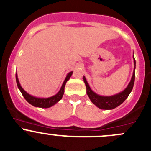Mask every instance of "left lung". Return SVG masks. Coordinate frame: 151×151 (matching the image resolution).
<instances>
[{
  "label": "left lung",
  "mask_w": 151,
  "mask_h": 151,
  "mask_svg": "<svg viewBox=\"0 0 151 151\" xmlns=\"http://www.w3.org/2000/svg\"><path fill=\"white\" fill-rule=\"evenodd\" d=\"M133 58L134 63V68L133 74H132L130 83H129L128 86L123 90L122 92L115 94V95L110 96H103L98 95V94L96 93L94 91L91 90L88 82H87L86 79H85V76L83 77V80H84L85 86H86L87 94H88V97L90 98L93 104H94L97 107L101 109H115V107L118 106L119 105H121L126 99V98L129 96V95L132 92V89H133L134 83L135 80L134 71L135 67H136V61H135L134 57H133Z\"/></svg>",
  "instance_id": "left-lung-1"
}]
</instances>
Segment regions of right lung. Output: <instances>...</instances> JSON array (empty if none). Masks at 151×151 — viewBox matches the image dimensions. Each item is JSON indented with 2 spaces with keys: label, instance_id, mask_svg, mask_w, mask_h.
Returning <instances> with one entry per match:
<instances>
[{
  "label": "right lung",
  "instance_id": "add662e5",
  "mask_svg": "<svg viewBox=\"0 0 151 151\" xmlns=\"http://www.w3.org/2000/svg\"><path fill=\"white\" fill-rule=\"evenodd\" d=\"M73 71L68 73V74L66 75V79H65L64 82L63 83L61 88H60V91H58V93H56L55 95L52 96L51 97H48V98H38V97L33 96L30 95L23 88L21 87L20 83H19V80H18L17 74L16 73V81H17V85L18 88L20 91L21 93L22 94V96H24V98L27 101L33 106H36V107H41V108H49L50 106H53L56 104V103L58 102L60 99L63 97V93H64V88L65 85H66V82L68 81L70 79L71 76L72 75Z\"/></svg>",
  "mask_w": 151,
  "mask_h": 151
}]
</instances>
